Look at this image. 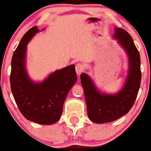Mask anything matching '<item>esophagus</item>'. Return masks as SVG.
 Masks as SVG:
<instances>
[{
  "instance_id": "1",
  "label": "esophagus",
  "mask_w": 151,
  "mask_h": 151,
  "mask_svg": "<svg viewBox=\"0 0 151 151\" xmlns=\"http://www.w3.org/2000/svg\"><path fill=\"white\" fill-rule=\"evenodd\" d=\"M75 70H76V72H77V75L79 76L81 72H83V70H84V65L81 63H77L75 66Z\"/></svg>"
}]
</instances>
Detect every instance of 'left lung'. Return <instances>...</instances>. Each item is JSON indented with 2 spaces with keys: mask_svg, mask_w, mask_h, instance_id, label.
Returning a JSON list of instances; mask_svg holds the SVG:
<instances>
[{
  "mask_svg": "<svg viewBox=\"0 0 151 151\" xmlns=\"http://www.w3.org/2000/svg\"><path fill=\"white\" fill-rule=\"evenodd\" d=\"M114 39L124 48L129 58V70L124 86L119 92H101L88 74L80 76L89 119L96 124L112 122L124 116L136 101L141 80L140 54L131 36L122 28L115 27Z\"/></svg>",
  "mask_w": 151,
  "mask_h": 151,
  "instance_id": "1",
  "label": "left lung"
}]
</instances>
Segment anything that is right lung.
Instances as JSON below:
<instances>
[{
	"mask_svg": "<svg viewBox=\"0 0 151 151\" xmlns=\"http://www.w3.org/2000/svg\"><path fill=\"white\" fill-rule=\"evenodd\" d=\"M39 31L37 26L30 29L15 50L10 86L19 110L25 119L42 125H51L60 119L64 102L77 77L75 66L72 65L52 72L41 82L30 79L25 65L27 45Z\"/></svg>",
	"mask_w": 151,
	"mask_h": 151,
	"instance_id": "1",
	"label": "right lung"
}]
</instances>
